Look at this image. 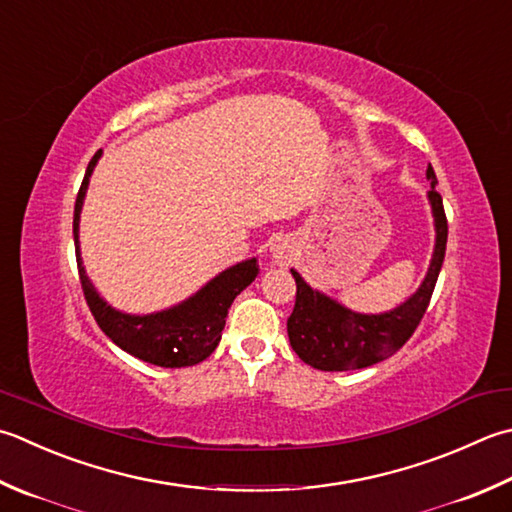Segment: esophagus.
Listing matches in <instances>:
<instances>
[{"label":"esophagus","instance_id":"1","mask_svg":"<svg viewBox=\"0 0 512 512\" xmlns=\"http://www.w3.org/2000/svg\"><path fill=\"white\" fill-rule=\"evenodd\" d=\"M270 255H273V262L277 266H290L295 262V248L286 237H277L275 242L270 244Z\"/></svg>","mask_w":512,"mask_h":512}]
</instances>
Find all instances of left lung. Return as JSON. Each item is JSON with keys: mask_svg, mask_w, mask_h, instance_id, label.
Returning <instances> with one entry per match:
<instances>
[{"mask_svg": "<svg viewBox=\"0 0 512 512\" xmlns=\"http://www.w3.org/2000/svg\"><path fill=\"white\" fill-rule=\"evenodd\" d=\"M426 175L433 186L428 190V204L435 222V248L424 282L406 302L377 315L355 313L322 290L310 288L306 279L295 268H290L297 284V295L293 315L286 324L288 339L299 359L308 366L317 370H357L384 362L408 342L422 322L444 264L448 239L444 202L435 190L437 177L430 164Z\"/></svg>", "mask_w": 512, "mask_h": 512, "instance_id": "1", "label": "left lung"}]
</instances>
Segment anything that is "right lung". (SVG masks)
<instances>
[{"mask_svg":"<svg viewBox=\"0 0 512 512\" xmlns=\"http://www.w3.org/2000/svg\"><path fill=\"white\" fill-rule=\"evenodd\" d=\"M99 157H102V150H97L86 168L73 217L77 268L90 313H93L99 328L119 348L142 359V362L162 368H184L204 362L222 339L230 304L235 302V297L246 286L255 282L259 273L257 257L244 259V262L222 270L208 284L199 288L195 295L166 310H157V313L148 315H130L113 308L88 279L82 262V250H79V215H82L90 175H93Z\"/></svg>","mask_w":512,"mask_h":512,"instance_id":"right-lung-1","label":"right lung"}]
</instances>
